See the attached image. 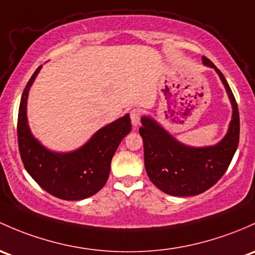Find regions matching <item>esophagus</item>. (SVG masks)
Masks as SVG:
<instances>
[{
    "mask_svg": "<svg viewBox=\"0 0 255 255\" xmlns=\"http://www.w3.org/2000/svg\"><path fill=\"white\" fill-rule=\"evenodd\" d=\"M140 117H141V111L138 109H133L130 111V121H132L133 126H138L139 122H140Z\"/></svg>",
    "mask_w": 255,
    "mask_h": 255,
    "instance_id": "1",
    "label": "esophagus"
}]
</instances>
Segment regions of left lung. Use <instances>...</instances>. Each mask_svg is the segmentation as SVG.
<instances>
[{
    "instance_id": "8db88e82",
    "label": "left lung",
    "mask_w": 255,
    "mask_h": 255,
    "mask_svg": "<svg viewBox=\"0 0 255 255\" xmlns=\"http://www.w3.org/2000/svg\"><path fill=\"white\" fill-rule=\"evenodd\" d=\"M203 62L218 72L234 109L229 132L218 145L208 148L183 145L148 117L141 119L143 126L139 128L150 181L160 191L176 197H191L211 188L229 168L240 141V112L234 93L215 64L205 56Z\"/></svg>"
}]
</instances>
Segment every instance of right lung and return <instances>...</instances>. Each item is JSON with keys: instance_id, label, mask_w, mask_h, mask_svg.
Here are the masks:
<instances>
[{"instance_id": "right-lung-1", "label": "right lung", "mask_w": 255, "mask_h": 255, "mask_svg": "<svg viewBox=\"0 0 255 255\" xmlns=\"http://www.w3.org/2000/svg\"><path fill=\"white\" fill-rule=\"evenodd\" d=\"M41 66L37 67L21 94L18 111V148L24 167L47 193L63 200H80L95 194L106 184L111 160L120 143L132 129L128 115L93 135L84 146L68 154L45 149L31 135L26 121V99Z\"/></svg>"}]
</instances>
